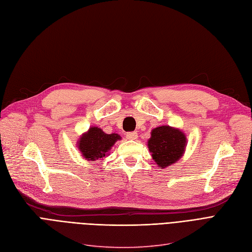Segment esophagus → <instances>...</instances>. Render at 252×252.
<instances>
[{
	"instance_id": "esophagus-1",
	"label": "esophagus",
	"mask_w": 252,
	"mask_h": 252,
	"mask_svg": "<svg viewBox=\"0 0 252 252\" xmlns=\"http://www.w3.org/2000/svg\"><path fill=\"white\" fill-rule=\"evenodd\" d=\"M137 138H138V134L136 132L126 133V139H128V140H136Z\"/></svg>"
}]
</instances>
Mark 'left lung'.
<instances>
[{"instance_id": "obj_1", "label": "left lung", "mask_w": 252, "mask_h": 252, "mask_svg": "<svg viewBox=\"0 0 252 252\" xmlns=\"http://www.w3.org/2000/svg\"><path fill=\"white\" fill-rule=\"evenodd\" d=\"M147 146L153 160L160 169L167 168L184 156L187 146V137L182 129L169 126L153 128Z\"/></svg>"}]
</instances>
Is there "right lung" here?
I'll list each match as a JSON object with an SVG mask.
<instances>
[{"label":"right lung","mask_w":252,"mask_h":252,"mask_svg":"<svg viewBox=\"0 0 252 252\" xmlns=\"http://www.w3.org/2000/svg\"><path fill=\"white\" fill-rule=\"evenodd\" d=\"M121 137L118 134H106L97 126H90L87 132L83 133L77 142V147L82 157L87 161H96L109 155L112 146Z\"/></svg>","instance_id":"add662e5"}]
</instances>
